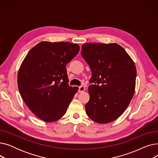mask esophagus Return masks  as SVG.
I'll return each instance as SVG.
<instances>
[{
    "label": "esophagus",
    "mask_w": 158,
    "mask_h": 158,
    "mask_svg": "<svg viewBox=\"0 0 158 158\" xmlns=\"http://www.w3.org/2000/svg\"><path fill=\"white\" fill-rule=\"evenodd\" d=\"M85 91V87L83 86H81L79 87V92L81 93V92H84Z\"/></svg>",
    "instance_id": "34e87169"
}]
</instances>
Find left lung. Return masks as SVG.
Listing matches in <instances>:
<instances>
[{"label": "left lung", "instance_id": "1", "mask_svg": "<svg viewBox=\"0 0 158 158\" xmlns=\"http://www.w3.org/2000/svg\"><path fill=\"white\" fill-rule=\"evenodd\" d=\"M81 47V56L92 71L86 114L98 123L111 122L125 111L133 97L136 77L134 61L114 43H88Z\"/></svg>", "mask_w": 158, "mask_h": 158}]
</instances>
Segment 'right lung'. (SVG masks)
Returning a JSON list of instances; mask_svg holds the SVG:
<instances>
[{
  "instance_id": "obj_1",
  "label": "right lung",
  "mask_w": 158,
  "mask_h": 158,
  "mask_svg": "<svg viewBox=\"0 0 158 158\" xmlns=\"http://www.w3.org/2000/svg\"><path fill=\"white\" fill-rule=\"evenodd\" d=\"M80 47L70 42L41 41L32 48L18 72L20 95L30 110L45 122L66 113L78 87L69 85L66 66Z\"/></svg>"
}]
</instances>
